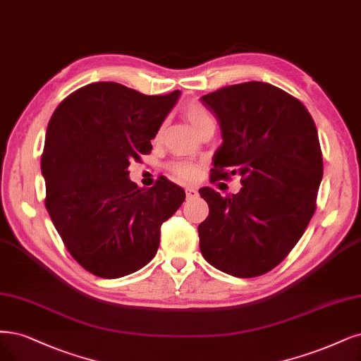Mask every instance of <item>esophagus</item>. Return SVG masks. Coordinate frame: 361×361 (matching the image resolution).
<instances>
[{
    "label": "esophagus",
    "mask_w": 361,
    "mask_h": 361,
    "mask_svg": "<svg viewBox=\"0 0 361 361\" xmlns=\"http://www.w3.org/2000/svg\"><path fill=\"white\" fill-rule=\"evenodd\" d=\"M185 194H186V198H195L198 195L197 190L195 188H191V186H188V188L185 190Z\"/></svg>",
    "instance_id": "1"
}]
</instances>
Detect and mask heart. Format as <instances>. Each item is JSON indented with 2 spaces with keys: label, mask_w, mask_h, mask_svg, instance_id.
<instances>
[{
  "label": "heart",
  "mask_w": 361,
  "mask_h": 361,
  "mask_svg": "<svg viewBox=\"0 0 361 361\" xmlns=\"http://www.w3.org/2000/svg\"><path fill=\"white\" fill-rule=\"evenodd\" d=\"M183 116L185 119L190 122V126L192 127V130L198 134L202 130H204L206 127L215 126L212 115L209 111L200 106V104H188L183 109ZM171 171L173 175L178 176L179 179H185V180H191L198 175V166L192 164V163H186V161H182V163H175L171 166Z\"/></svg>",
  "instance_id": "b5f03b06"
}]
</instances>
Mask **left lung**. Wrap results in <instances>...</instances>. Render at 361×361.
Returning a JSON list of instances; mask_svg holds the SVG:
<instances>
[{"mask_svg":"<svg viewBox=\"0 0 361 361\" xmlns=\"http://www.w3.org/2000/svg\"><path fill=\"white\" fill-rule=\"evenodd\" d=\"M219 122L222 145L212 182L239 175L238 194L198 190L209 216L198 226L209 264L235 278L275 269L303 235L315 212L322 154L307 109L264 82L231 85L202 97Z\"/></svg>","mask_w":361,"mask_h":361,"instance_id":"obj_1","label":"left lung"}]
</instances>
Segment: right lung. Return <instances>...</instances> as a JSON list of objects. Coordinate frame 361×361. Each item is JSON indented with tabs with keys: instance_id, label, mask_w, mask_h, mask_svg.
<instances>
[{
	"instance_id": "right-lung-1",
	"label": "right lung",
	"mask_w": 361,
	"mask_h": 361,
	"mask_svg": "<svg viewBox=\"0 0 361 361\" xmlns=\"http://www.w3.org/2000/svg\"><path fill=\"white\" fill-rule=\"evenodd\" d=\"M179 95L90 83L64 98L47 123L46 209L71 257L95 276L115 279L146 266L158 251L161 224L185 200L166 178L149 190L128 178L130 161L152 151Z\"/></svg>"
}]
</instances>
